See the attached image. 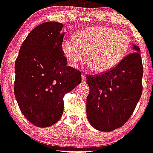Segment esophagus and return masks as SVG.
<instances>
[{"label": "esophagus", "instance_id": "34e87169", "mask_svg": "<svg viewBox=\"0 0 153 153\" xmlns=\"http://www.w3.org/2000/svg\"><path fill=\"white\" fill-rule=\"evenodd\" d=\"M82 80L83 82H86V77H85V74H82Z\"/></svg>", "mask_w": 153, "mask_h": 153}]
</instances>
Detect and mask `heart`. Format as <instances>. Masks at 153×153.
I'll return each instance as SVG.
<instances>
[{
  "instance_id": "obj_1",
  "label": "heart",
  "mask_w": 153,
  "mask_h": 153,
  "mask_svg": "<svg viewBox=\"0 0 153 153\" xmlns=\"http://www.w3.org/2000/svg\"><path fill=\"white\" fill-rule=\"evenodd\" d=\"M131 38L128 33L111 27L98 26L77 30L73 40L62 43L68 64L75 68L82 58L94 72L102 73L117 65L128 53Z\"/></svg>"
}]
</instances>
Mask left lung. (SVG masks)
<instances>
[{"label":"left lung","mask_w":153,"mask_h":153,"mask_svg":"<svg viewBox=\"0 0 153 153\" xmlns=\"http://www.w3.org/2000/svg\"><path fill=\"white\" fill-rule=\"evenodd\" d=\"M105 73L86 76L89 94L86 113L89 123L100 131L109 132L126 123L142 94L143 65L140 48Z\"/></svg>","instance_id":"8db88e82"}]
</instances>
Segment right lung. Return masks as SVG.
Wrapping results in <instances>:
<instances>
[{"mask_svg": "<svg viewBox=\"0 0 153 153\" xmlns=\"http://www.w3.org/2000/svg\"><path fill=\"white\" fill-rule=\"evenodd\" d=\"M63 27L57 22L36 27L23 42L15 63L16 100L25 118L38 127L59 121L64 95L82 82L80 71L67 66Z\"/></svg>", "mask_w": 153, "mask_h": 153, "instance_id": "right-lung-1", "label": "right lung"}]
</instances>
